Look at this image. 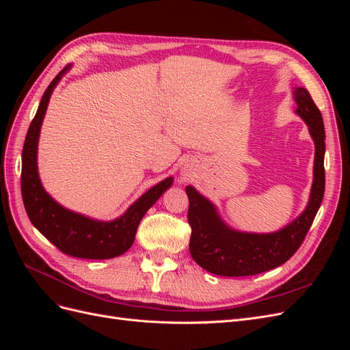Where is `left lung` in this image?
Here are the masks:
<instances>
[{
    "mask_svg": "<svg viewBox=\"0 0 350 350\" xmlns=\"http://www.w3.org/2000/svg\"><path fill=\"white\" fill-rule=\"evenodd\" d=\"M298 105L296 113L308 125L315 144L314 179L308 206L292 224L271 234H248L229 228L220 219L216 206L191 185L185 188L189 207L188 224L191 226L189 252L198 266L219 276H252L282 266L298 251L319 211L324 188L325 131L323 116L310 92L304 88L293 90Z\"/></svg>",
    "mask_w": 350,
    "mask_h": 350,
    "instance_id": "obj_1",
    "label": "left lung"
}]
</instances>
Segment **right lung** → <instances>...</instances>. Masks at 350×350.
I'll list each match as a JSON object with an SVG mask.
<instances>
[{
    "label": "right lung",
    "instance_id": "obj_1",
    "mask_svg": "<svg viewBox=\"0 0 350 350\" xmlns=\"http://www.w3.org/2000/svg\"><path fill=\"white\" fill-rule=\"evenodd\" d=\"M67 66L51 81L40 99L38 112L31 120L22 154V197L26 213L42 235L67 256L88 260L118 257L133 245L140 220L166 189L172 185V176L152 187L125 213L111 221L86 217L59 206L40 184L38 174V142L40 125L48 108L52 90L70 70Z\"/></svg>",
    "mask_w": 350,
    "mask_h": 350
}]
</instances>
